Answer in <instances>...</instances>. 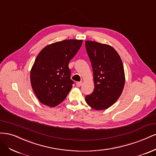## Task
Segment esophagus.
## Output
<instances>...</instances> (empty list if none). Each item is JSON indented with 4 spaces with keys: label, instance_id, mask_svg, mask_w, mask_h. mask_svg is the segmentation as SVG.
Segmentation results:
<instances>
[{
    "label": "esophagus",
    "instance_id": "1",
    "mask_svg": "<svg viewBox=\"0 0 156 156\" xmlns=\"http://www.w3.org/2000/svg\"><path fill=\"white\" fill-rule=\"evenodd\" d=\"M82 85V82H79L76 83V86L77 87H80Z\"/></svg>",
    "mask_w": 156,
    "mask_h": 156
}]
</instances>
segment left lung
Listing matches in <instances>:
<instances>
[{"mask_svg": "<svg viewBox=\"0 0 156 156\" xmlns=\"http://www.w3.org/2000/svg\"><path fill=\"white\" fill-rule=\"evenodd\" d=\"M85 48L91 61L94 89L85 97L94 109H108L122 94L125 83L124 67L119 54L108 44L86 41Z\"/></svg>", "mask_w": 156, "mask_h": 156, "instance_id": "obj_1", "label": "left lung"}]
</instances>
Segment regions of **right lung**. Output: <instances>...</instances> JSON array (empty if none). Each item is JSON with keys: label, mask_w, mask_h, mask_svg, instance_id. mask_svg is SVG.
Wrapping results in <instances>:
<instances>
[{"label": "right lung", "mask_w": 156, "mask_h": 156, "mask_svg": "<svg viewBox=\"0 0 156 156\" xmlns=\"http://www.w3.org/2000/svg\"><path fill=\"white\" fill-rule=\"evenodd\" d=\"M82 40L69 39L47 45L39 53L30 72L33 91L42 104L55 107L73 87L70 60L76 54Z\"/></svg>", "instance_id": "1"}]
</instances>
